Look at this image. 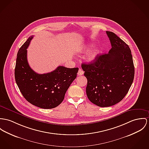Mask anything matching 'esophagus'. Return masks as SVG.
I'll return each mask as SVG.
<instances>
[{
  "mask_svg": "<svg viewBox=\"0 0 149 149\" xmlns=\"http://www.w3.org/2000/svg\"><path fill=\"white\" fill-rule=\"evenodd\" d=\"M83 74H84V71H83L81 69H79V71H78V75L79 76H81V75H82Z\"/></svg>",
  "mask_w": 149,
  "mask_h": 149,
  "instance_id": "esophagus-1",
  "label": "esophagus"
}]
</instances>
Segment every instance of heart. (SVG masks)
I'll return each instance as SVG.
<instances>
[{"instance_id": "b5f03b06", "label": "heart", "mask_w": 149, "mask_h": 149, "mask_svg": "<svg viewBox=\"0 0 149 149\" xmlns=\"http://www.w3.org/2000/svg\"><path fill=\"white\" fill-rule=\"evenodd\" d=\"M92 46L91 45H88L87 46V47H86L84 50H83V52H88L91 49V47ZM97 53H91V54L89 55L88 57V60L89 62H92L93 61L97 56Z\"/></svg>"}]
</instances>
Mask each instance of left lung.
Wrapping results in <instances>:
<instances>
[{
    "mask_svg": "<svg viewBox=\"0 0 149 149\" xmlns=\"http://www.w3.org/2000/svg\"><path fill=\"white\" fill-rule=\"evenodd\" d=\"M112 48L108 54L97 55L90 63H82L87 79L86 93L94 104L107 107L121 101L134 77V66L129 46L113 32L106 31Z\"/></svg>",
    "mask_w": 149,
    "mask_h": 149,
    "instance_id": "left-lung-1",
    "label": "left lung"
}]
</instances>
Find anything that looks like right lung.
<instances>
[{"label":"right lung","mask_w":149,"mask_h":149,"mask_svg":"<svg viewBox=\"0 0 149 149\" xmlns=\"http://www.w3.org/2000/svg\"><path fill=\"white\" fill-rule=\"evenodd\" d=\"M33 37V36L29 37L18 51L15 69V80L28 102L41 108L52 109L62 102L68 89L77 78L79 69L59 66L46 74L34 72L28 64L26 50Z\"/></svg>","instance_id":"add662e5"}]
</instances>
